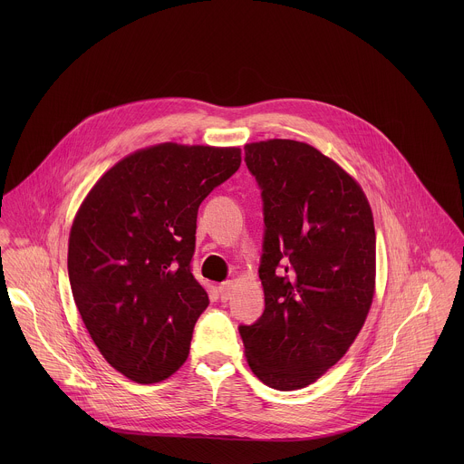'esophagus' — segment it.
Wrapping results in <instances>:
<instances>
[{"label":"esophagus","instance_id":"1","mask_svg":"<svg viewBox=\"0 0 464 464\" xmlns=\"http://www.w3.org/2000/svg\"><path fill=\"white\" fill-rule=\"evenodd\" d=\"M232 287H234L232 282H225V284L219 285V296H221L223 302H227V300L232 298Z\"/></svg>","mask_w":464,"mask_h":464}]
</instances>
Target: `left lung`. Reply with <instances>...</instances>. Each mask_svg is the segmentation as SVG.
<instances>
[{
	"mask_svg": "<svg viewBox=\"0 0 464 464\" xmlns=\"http://www.w3.org/2000/svg\"><path fill=\"white\" fill-rule=\"evenodd\" d=\"M245 153L265 201L266 309L239 332L254 375L295 392L327 373L368 318L373 212L359 182L307 142L267 139L245 144Z\"/></svg>",
	"mask_w": 464,
	"mask_h": 464,
	"instance_id": "left-lung-1",
	"label": "left lung"
}]
</instances>
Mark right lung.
Returning <instances> with one entry per match:
<instances>
[{
    "label": "right lung",
    "mask_w": 464,
    "mask_h": 464,
    "mask_svg": "<svg viewBox=\"0 0 464 464\" xmlns=\"http://www.w3.org/2000/svg\"><path fill=\"white\" fill-rule=\"evenodd\" d=\"M241 148L160 142L116 162L80 203L67 245L76 309L105 361L137 384L171 377L208 305L193 276L199 203Z\"/></svg>",
    "instance_id": "1"
}]
</instances>
